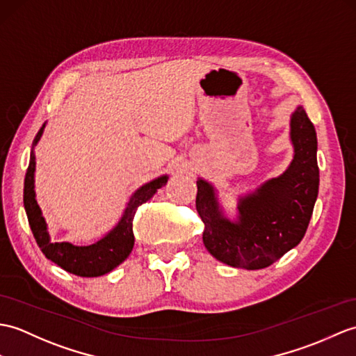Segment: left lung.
I'll use <instances>...</instances> for the list:
<instances>
[{"instance_id":"obj_1","label":"left lung","mask_w":356,"mask_h":356,"mask_svg":"<svg viewBox=\"0 0 356 356\" xmlns=\"http://www.w3.org/2000/svg\"><path fill=\"white\" fill-rule=\"evenodd\" d=\"M293 159L277 177L238 195L236 217L229 218L211 181L197 179L195 208L204 222L203 244L230 267L271 266L302 241L318 195L317 134L303 106L290 117Z\"/></svg>"}]
</instances>
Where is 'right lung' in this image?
<instances>
[{"label": "right lung", "instance_id": "right-lung-1", "mask_svg": "<svg viewBox=\"0 0 356 356\" xmlns=\"http://www.w3.org/2000/svg\"><path fill=\"white\" fill-rule=\"evenodd\" d=\"M47 122L39 129L38 135L33 140L30 162L24 180V208L27 212L29 225L40 250L49 261L57 264L65 271L80 277H97L117 268L129 258L135 244L134 236V217L138 206L148 202L168 181V175L156 177L139 186L130 195L129 202L124 208L121 218L118 220L109 232L89 245H74L71 243H53L48 232V225L40 211L36 191H35V171H36V156L35 147L44 135Z\"/></svg>", "mask_w": 356, "mask_h": 356}]
</instances>
